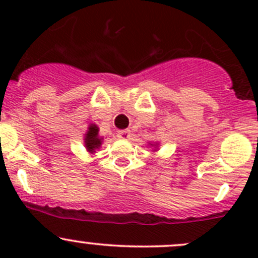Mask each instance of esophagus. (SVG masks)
Listing matches in <instances>:
<instances>
[{
	"label": "esophagus",
	"mask_w": 258,
	"mask_h": 258,
	"mask_svg": "<svg viewBox=\"0 0 258 258\" xmlns=\"http://www.w3.org/2000/svg\"><path fill=\"white\" fill-rule=\"evenodd\" d=\"M117 136L121 140H130L132 137V134L130 130H121V131H118Z\"/></svg>",
	"instance_id": "34e87169"
}]
</instances>
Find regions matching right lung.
I'll return each mask as SVG.
<instances>
[{
  "instance_id": "right-lung-1",
  "label": "right lung",
  "mask_w": 258,
  "mask_h": 258,
  "mask_svg": "<svg viewBox=\"0 0 258 258\" xmlns=\"http://www.w3.org/2000/svg\"><path fill=\"white\" fill-rule=\"evenodd\" d=\"M102 144V139L98 136V127L95 123H91L85 135V146L88 152L93 153Z\"/></svg>"
}]
</instances>
